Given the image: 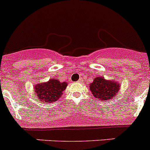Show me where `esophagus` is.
<instances>
[{
	"mask_svg": "<svg viewBox=\"0 0 150 150\" xmlns=\"http://www.w3.org/2000/svg\"><path fill=\"white\" fill-rule=\"evenodd\" d=\"M78 83H83V80H82V79H80L79 81H78Z\"/></svg>",
	"mask_w": 150,
	"mask_h": 150,
	"instance_id": "34e87169",
	"label": "esophagus"
}]
</instances>
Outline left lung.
<instances>
[{
  "label": "left lung",
  "mask_w": 150,
  "mask_h": 150,
  "mask_svg": "<svg viewBox=\"0 0 150 150\" xmlns=\"http://www.w3.org/2000/svg\"><path fill=\"white\" fill-rule=\"evenodd\" d=\"M120 87L121 84L117 81L106 80L103 77L98 76L90 83L89 89L93 97L99 99L100 101L107 100L108 102L118 94Z\"/></svg>",
  "instance_id": "left-lung-1"
}]
</instances>
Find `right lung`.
Returning a JSON list of instances; mask_svg holds the SVG:
<instances>
[{"instance_id": "obj_1", "label": "right lung", "mask_w": 150, "mask_h": 150, "mask_svg": "<svg viewBox=\"0 0 150 150\" xmlns=\"http://www.w3.org/2000/svg\"><path fill=\"white\" fill-rule=\"evenodd\" d=\"M67 86V82H61L56 78H51L47 82L36 84L33 88L38 100L47 103L59 100Z\"/></svg>"}]
</instances>
